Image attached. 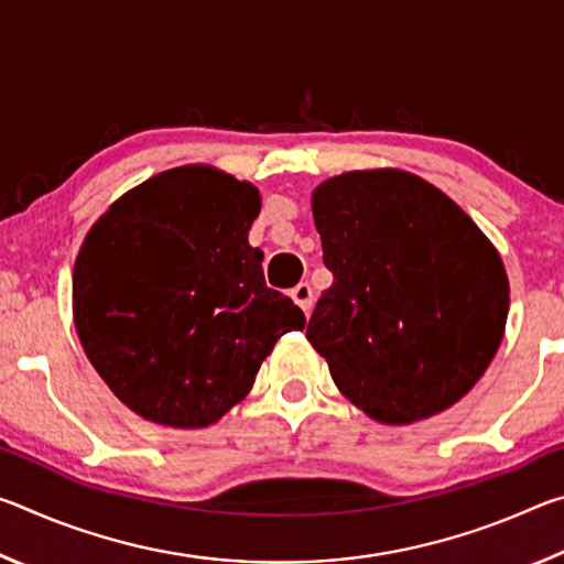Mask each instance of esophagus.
<instances>
[{
	"label": "esophagus",
	"instance_id": "obj_1",
	"mask_svg": "<svg viewBox=\"0 0 564 564\" xmlns=\"http://www.w3.org/2000/svg\"><path fill=\"white\" fill-rule=\"evenodd\" d=\"M291 299L301 305L303 313H308L313 308V289H311V283L303 281V283L295 285V289L291 291Z\"/></svg>",
	"mask_w": 564,
	"mask_h": 564
}]
</instances>
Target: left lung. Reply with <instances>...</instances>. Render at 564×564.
Segmentation results:
<instances>
[{"instance_id":"1","label":"left lung","mask_w":564,"mask_h":564,"mask_svg":"<svg viewBox=\"0 0 564 564\" xmlns=\"http://www.w3.org/2000/svg\"><path fill=\"white\" fill-rule=\"evenodd\" d=\"M333 285L305 338L343 395L386 425L455 405L500 348L510 283L500 253L441 188L398 169L313 191Z\"/></svg>"}]
</instances>
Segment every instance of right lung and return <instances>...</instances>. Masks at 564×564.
<instances>
[{"instance_id":"obj_1","label":"right lung","mask_w":564,"mask_h":564,"mask_svg":"<svg viewBox=\"0 0 564 564\" xmlns=\"http://www.w3.org/2000/svg\"><path fill=\"white\" fill-rule=\"evenodd\" d=\"M259 188L178 166L131 188L91 226L74 263L84 352L151 423L206 427L251 390L275 340L305 316L263 279L248 228Z\"/></svg>"}]
</instances>
